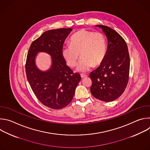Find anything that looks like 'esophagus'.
Returning <instances> with one entry per match:
<instances>
[{"instance_id":"1","label":"esophagus","mask_w":150,"mask_h":150,"mask_svg":"<svg viewBox=\"0 0 150 150\" xmlns=\"http://www.w3.org/2000/svg\"><path fill=\"white\" fill-rule=\"evenodd\" d=\"M81 78H85V77H87V75H85V74H81Z\"/></svg>"}]
</instances>
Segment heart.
<instances>
[{
  "instance_id": "1",
  "label": "heart",
  "mask_w": 150,
  "mask_h": 150,
  "mask_svg": "<svg viewBox=\"0 0 150 150\" xmlns=\"http://www.w3.org/2000/svg\"><path fill=\"white\" fill-rule=\"evenodd\" d=\"M81 58L77 68L80 72L88 71L92 67L100 65L106 54V41L100 32H93L85 29L74 34L70 38V45L64 46L62 55L67 65L74 67L78 57Z\"/></svg>"
}]
</instances>
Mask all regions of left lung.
Wrapping results in <instances>:
<instances>
[{"label": "left lung", "mask_w": 150, "mask_h": 150, "mask_svg": "<svg viewBox=\"0 0 150 150\" xmlns=\"http://www.w3.org/2000/svg\"><path fill=\"white\" fill-rule=\"evenodd\" d=\"M108 38V50L100 65L91 72L90 91L96 98L114 101L124 92L129 80L130 59L127 45L122 37L112 28L97 25Z\"/></svg>", "instance_id": "1"}]
</instances>
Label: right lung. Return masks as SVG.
<instances>
[{"mask_svg": "<svg viewBox=\"0 0 150 150\" xmlns=\"http://www.w3.org/2000/svg\"><path fill=\"white\" fill-rule=\"evenodd\" d=\"M72 28H60L45 31L34 40L29 49L25 71L28 81L34 94L45 105L61 109L72 101L75 88L81 79L78 73L67 65L62 55L65 39ZM38 52H45L52 57V63L46 71L40 70L35 65Z\"/></svg>", "mask_w": 150, "mask_h": 150, "instance_id": "obj_1", "label": "right lung"}]
</instances>
